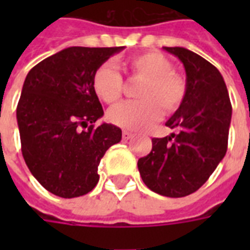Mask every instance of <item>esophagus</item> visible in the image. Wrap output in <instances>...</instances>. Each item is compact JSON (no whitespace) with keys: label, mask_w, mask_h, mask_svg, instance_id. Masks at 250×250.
<instances>
[{"label":"esophagus","mask_w":250,"mask_h":250,"mask_svg":"<svg viewBox=\"0 0 250 250\" xmlns=\"http://www.w3.org/2000/svg\"><path fill=\"white\" fill-rule=\"evenodd\" d=\"M133 133H131L129 131H123V133H122V137H123V140H129V139H132Z\"/></svg>","instance_id":"esophagus-1"}]
</instances>
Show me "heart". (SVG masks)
<instances>
[{
	"label": "heart",
	"instance_id": "heart-1",
	"mask_svg": "<svg viewBox=\"0 0 250 250\" xmlns=\"http://www.w3.org/2000/svg\"><path fill=\"white\" fill-rule=\"evenodd\" d=\"M123 67L135 78L144 79L137 90L140 100L118 104L109 110L110 123L127 131L148 128L162 114L178 109L186 96L184 80L174 72L168 58L157 52L136 54L123 62ZM93 90L102 101L111 104L123 92V78L111 63L102 64L93 75Z\"/></svg>",
	"mask_w": 250,
	"mask_h": 250
}]
</instances>
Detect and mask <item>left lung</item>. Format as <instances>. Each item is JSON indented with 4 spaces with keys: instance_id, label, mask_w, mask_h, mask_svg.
Masks as SVG:
<instances>
[{
    "instance_id": "8db88e82",
    "label": "left lung",
    "mask_w": 250,
    "mask_h": 250,
    "mask_svg": "<svg viewBox=\"0 0 250 250\" xmlns=\"http://www.w3.org/2000/svg\"><path fill=\"white\" fill-rule=\"evenodd\" d=\"M164 49L184 64L186 96L166 122L175 132L152 139V152L137 167L150 190L184 197L204 186L226 156L232 106L215 66L186 48Z\"/></svg>"
}]
</instances>
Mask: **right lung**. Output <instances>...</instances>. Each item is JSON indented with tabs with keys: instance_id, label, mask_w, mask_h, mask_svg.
<instances>
[{
	"instance_id": "right-lung-1",
	"label": "right lung",
	"mask_w": 250,
	"mask_h": 250,
	"mask_svg": "<svg viewBox=\"0 0 250 250\" xmlns=\"http://www.w3.org/2000/svg\"><path fill=\"white\" fill-rule=\"evenodd\" d=\"M123 48L71 46L29 70L17 107L21 154L50 193L72 198L90 192L100 161L121 141L117 125L94 128L104 110L92 83L101 64Z\"/></svg>"
}]
</instances>
